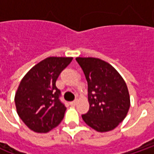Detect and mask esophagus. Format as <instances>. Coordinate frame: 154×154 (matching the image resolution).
Segmentation results:
<instances>
[{
    "mask_svg": "<svg viewBox=\"0 0 154 154\" xmlns=\"http://www.w3.org/2000/svg\"><path fill=\"white\" fill-rule=\"evenodd\" d=\"M77 100H73V101H71L70 102V105L71 106H76V105H77Z\"/></svg>",
    "mask_w": 154,
    "mask_h": 154,
    "instance_id": "esophagus-1",
    "label": "esophagus"
}]
</instances>
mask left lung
Masks as SVG:
<instances>
[{
  "mask_svg": "<svg viewBox=\"0 0 154 154\" xmlns=\"http://www.w3.org/2000/svg\"><path fill=\"white\" fill-rule=\"evenodd\" d=\"M88 86L89 110L84 122L98 132L112 130L127 116L130 106L125 82L110 64L96 57H77Z\"/></svg>",
  "mask_w": 154,
  "mask_h": 154,
  "instance_id": "8db88e82",
  "label": "left lung"
}]
</instances>
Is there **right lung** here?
<instances>
[{
  "mask_svg": "<svg viewBox=\"0 0 154 154\" xmlns=\"http://www.w3.org/2000/svg\"><path fill=\"white\" fill-rule=\"evenodd\" d=\"M72 57H49L26 73L15 93L16 110L22 121L37 133H47L63 120L67 108L60 100L56 81Z\"/></svg>",
  "mask_w": 154,
  "mask_h": 154,
  "instance_id": "add662e5",
  "label": "right lung"
}]
</instances>
